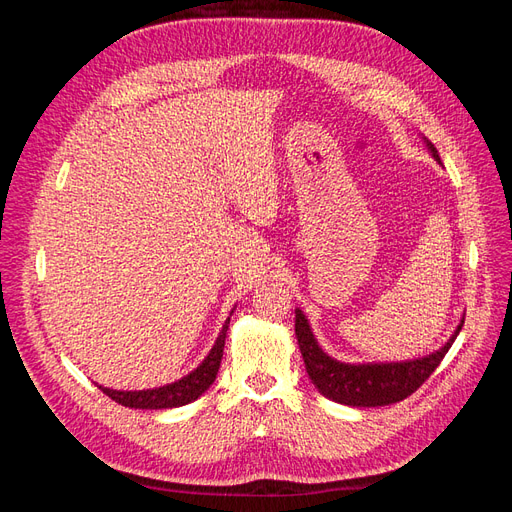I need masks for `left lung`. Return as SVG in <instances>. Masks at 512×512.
Wrapping results in <instances>:
<instances>
[{
	"mask_svg": "<svg viewBox=\"0 0 512 512\" xmlns=\"http://www.w3.org/2000/svg\"><path fill=\"white\" fill-rule=\"evenodd\" d=\"M433 158L440 162L436 147L427 143ZM463 327V320L457 327L455 335L448 339L446 346L438 352H433L425 359L406 361V363H371V365H348L331 359L324 354L318 342L314 339L312 329L297 309V318H294V333L299 339V348L305 361V369L309 378L316 384V389L337 404L356 406V408H376V406H389L397 401L410 397L418 386H423L427 378L436 371L442 363L448 348L453 346L459 331Z\"/></svg>",
	"mask_w": 512,
	"mask_h": 512,
	"instance_id": "obj_1",
	"label": "left lung"
}]
</instances>
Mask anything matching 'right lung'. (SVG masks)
Listing matches in <instances>:
<instances>
[{
    "instance_id": "add662e5",
    "label": "right lung",
    "mask_w": 512,
    "mask_h": 512,
    "mask_svg": "<svg viewBox=\"0 0 512 512\" xmlns=\"http://www.w3.org/2000/svg\"><path fill=\"white\" fill-rule=\"evenodd\" d=\"M228 324H230V318L226 320L218 342H215V346L211 348L207 359L200 363V367H196L190 376H185L179 382H173L168 386H160V389H153V391H113L100 386L102 393L121 406L141 408V410H162V408H177V406L190 404V401L203 395L213 384L215 376H218Z\"/></svg>"
}]
</instances>
